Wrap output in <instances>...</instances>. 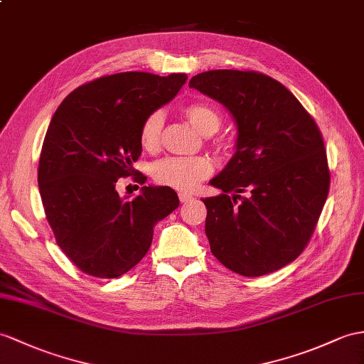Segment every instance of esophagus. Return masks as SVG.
<instances>
[{
	"mask_svg": "<svg viewBox=\"0 0 364 364\" xmlns=\"http://www.w3.org/2000/svg\"><path fill=\"white\" fill-rule=\"evenodd\" d=\"M179 199H181V202H188L193 199V196L188 193H179Z\"/></svg>",
	"mask_w": 364,
	"mask_h": 364,
	"instance_id": "esophagus-1",
	"label": "esophagus"
}]
</instances>
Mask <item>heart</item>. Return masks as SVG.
<instances>
[{"mask_svg":"<svg viewBox=\"0 0 364 364\" xmlns=\"http://www.w3.org/2000/svg\"><path fill=\"white\" fill-rule=\"evenodd\" d=\"M183 114L203 136L215 134L223 123L220 114L207 103H190L183 108ZM164 122V112L154 111L141 123L140 144L148 151H154L161 145ZM211 173L213 164L207 157H165L151 168L157 183L181 191L194 190Z\"/></svg>","mask_w":364,"mask_h":364,"instance_id":"b5f03b06","label":"heart"}]
</instances>
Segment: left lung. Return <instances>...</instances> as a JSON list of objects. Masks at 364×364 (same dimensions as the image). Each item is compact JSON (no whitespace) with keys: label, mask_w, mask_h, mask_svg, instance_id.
I'll return each instance as SVG.
<instances>
[{"label":"left lung","mask_w":364,"mask_h":364,"mask_svg":"<svg viewBox=\"0 0 364 364\" xmlns=\"http://www.w3.org/2000/svg\"><path fill=\"white\" fill-rule=\"evenodd\" d=\"M188 86L223 105L237 129L233 157L210 181L223 193L203 199L211 253L242 277L282 269L304 250L329 193L320 129L269 75L215 69Z\"/></svg>","instance_id":"left-lung-1"}]
</instances>
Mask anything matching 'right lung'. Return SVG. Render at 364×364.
<instances>
[{
  "label": "right lung",
  "mask_w": 364,
  "mask_h": 364,
  "mask_svg": "<svg viewBox=\"0 0 364 364\" xmlns=\"http://www.w3.org/2000/svg\"><path fill=\"white\" fill-rule=\"evenodd\" d=\"M187 78L100 77L70 92L49 123L38 165L43 207L60 249L91 277L119 278L131 270L151 247L154 225L179 207L170 187L148 185L129 199L117 193V181L134 173L141 123Z\"/></svg>",
  "instance_id": "obj_1"
}]
</instances>
